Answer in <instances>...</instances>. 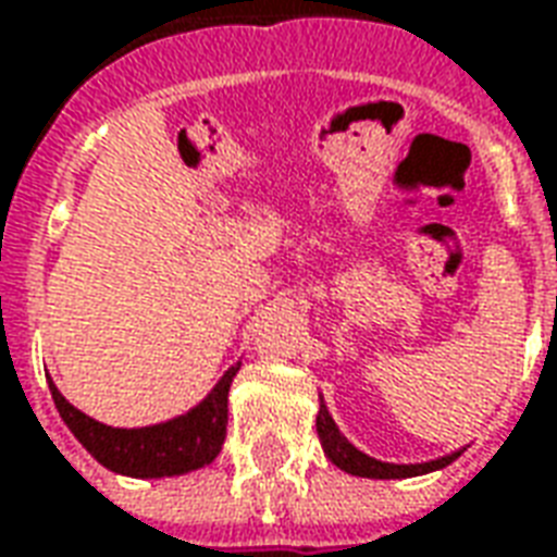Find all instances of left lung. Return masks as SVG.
<instances>
[{"label": "left lung", "mask_w": 557, "mask_h": 557, "mask_svg": "<svg viewBox=\"0 0 557 557\" xmlns=\"http://www.w3.org/2000/svg\"><path fill=\"white\" fill-rule=\"evenodd\" d=\"M315 432H319V442L325 447V456L337 468H343L346 474H355V478H375V480H403V478H418V474H426V471H435V468H444L454 462L459 454L442 456V459H432V462H418V466H394V462H379L373 456L361 454L355 444H349V438L337 430L334 418L327 414L325 403L319 406V418H315Z\"/></svg>", "instance_id": "1"}]
</instances>
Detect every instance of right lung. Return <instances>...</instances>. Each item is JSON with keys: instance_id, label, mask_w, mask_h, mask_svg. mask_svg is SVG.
<instances>
[{"instance_id": "1", "label": "right lung", "mask_w": 557, "mask_h": 557, "mask_svg": "<svg viewBox=\"0 0 557 557\" xmlns=\"http://www.w3.org/2000/svg\"><path fill=\"white\" fill-rule=\"evenodd\" d=\"M238 373L232 367L220 379L196 409L166 423L143 426V430H115L98 423L89 414L74 409L59 387L50 382V394L67 430L77 435V442L89 450L103 468L127 478H172L214 462L226 438V418H230V385Z\"/></svg>"}]
</instances>
